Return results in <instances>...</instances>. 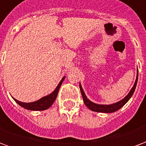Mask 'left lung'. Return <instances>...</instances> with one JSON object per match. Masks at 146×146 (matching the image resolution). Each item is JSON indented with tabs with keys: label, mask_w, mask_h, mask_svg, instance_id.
<instances>
[{
	"label": "left lung",
	"mask_w": 146,
	"mask_h": 146,
	"mask_svg": "<svg viewBox=\"0 0 146 146\" xmlns=\"http://www.w3.org/2000/svg\"><path fill=\"white\" fill-rule=\"evenodd\" d=\"M138 73H137V77H136V80H135V84H134L131 90L128 93V95H127L123 99H122L121 101H119L118 102H116V103H114V104L112 105H98L95 104L94 102H91L88 98L86 97L82 87L80 84V92H81V95H82L84 104L86 105V106L88 108V109H90L92 111H94V112H99V113H113V112H116L118 110H119L120 108L123 107L128 102V100L131 98L132 95L134 94L135 88H136V85H137V82H138Z\"/></svg>",
	"instance_id": "8db88e82"
}]
</instances>
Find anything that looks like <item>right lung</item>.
Instances as JSON below:
<instances>
[{
    "instance_id": "obj_1",
    "label": "right lung",
    "mask_w": 146,
    "mask_h": 146,
    "mask_svg": "<svg viewBox=\"0 0 146 146\" xmlns=\"http://www.w3.org/2000/svg\"><path fill=\"white\" fill-rule=\"evenodd\" d=\"M64 79H65V76L62 79L60 83L58 84V85L57 86V88H55L54 92H52L51 94H50L48 96H45L43 97L40 99H39L37 101L33 102H30V103H25V102H22L15 99L14 100L18 104L21 106L22 107H23L24 109H27L29 110H45L48 109V108L51 106V105L54 103V100L56 99V97L58 95V92L59 91L62 84L63 82Z\"/></svg>"
}]
</instances>
